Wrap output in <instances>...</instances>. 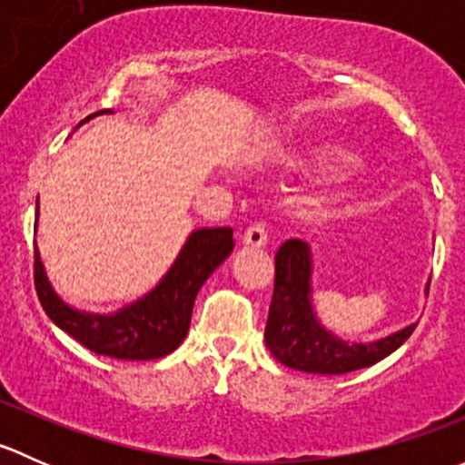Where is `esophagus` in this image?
Listing matches in <instances>:
<instances>
[{"label": "esophagus", "mask_w": 465, "mask_h": 465, "mask_svg": "<svg viewBox=\"0 0 465 465\" xmlns=\"http://www.w3.org/2000/svg\"><path fill=\"white\" fill-rule=\"evenodd\" d=\"M242 242H245V247H252V250L265 247L267 242L265 227H262V224H252V227H247L245 233H242Z\"/></svg>", "instance_id": "esophagus-1"}]
</instances>
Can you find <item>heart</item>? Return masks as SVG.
<instances>
[{"label": "heart", "mask_w": 465, "mask_h": 465, "mask_svg": "<svg viewBox=\"0 0 465 465\" xmlns=\"http://www.w3.org/2000/svg\"><path fill=\"white\" fill-rule=\"evenodd\" d=\"M355 162H358V157L346 145L320 139V142H311L303 145L302 150H297V154H294L290 163L299 168V171L326 175V173L346 171V168L355 166Z\"/></svg>", "instance_id": "heart-1"}]
</instances>
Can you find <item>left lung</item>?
Listing matches in <instances>:
<instances>
[{
	"mask_svg": "<svg viewBox=\"0 0 465 465\" xmlns=\"http://www.w3.org/2000/svg\"><path fill=\"white\" fill-rule=\"evenodd\" d=\"M274 294L265 326V344L281 364L297 371L340 376L371 367L405 344L416 323L369 344H349L317 322L311 303V247L290 238L274 256Z\"/></svg>",
	"mask_w": 465,
	"mask_h": 465,
	"instance_id": "obj_1",
	"label": "left lung"
}]
</instances>
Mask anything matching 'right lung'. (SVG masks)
<instances>
[{
	"mask_svg": "<svg viewBox=\"0 0 465 465\" xmlns=\"http://www.w3.org/2000/svg\"><path fill=\"white\" fill-rule=\"evenodd\" d=\"M98 114H103V110L89 114L85 121ZM232 236L233 232L229 227L198 229L191 233L177 261L159 281L157 288L139 302L121 308L114 315H92L67 306L46 281L40 252L35 250L33 279H35L37 299L55 326L63 328L67 335L94 353L110 355L116 360L163 358L184 341L195 297L211 272L232 254Z\"/></svg>",
	"mask_w": 465,
	"mask_h": 465,
	"instance_id": "add662e5",
	"label": "right lung"
}]
</instances>
